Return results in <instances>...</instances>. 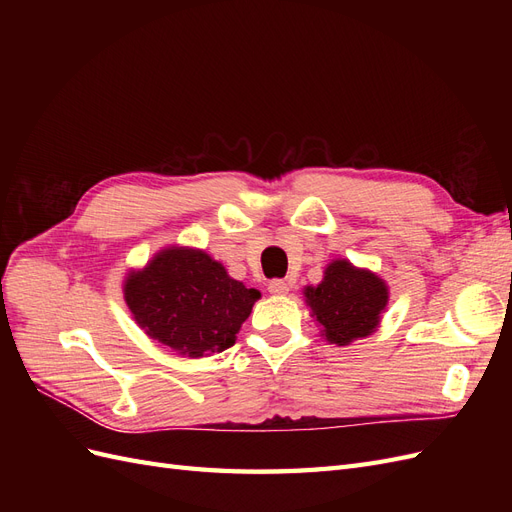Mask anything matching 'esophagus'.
Returning <instances> with one entry per match:
<instances>
[{"label":"esophagus","mask_w":512,"mask_h":512,"mask_svg":"<svg viewBox=\"0 0 512 512\" xmlns=\"http://www.w3.org/2000/svg\"><path fill=\"white\" fill-rule=\"evenodd\" d=\"M290 284L286 280H271L269 282V292L271 294H288Z\"/></svg>","instance_id":"esophagus-1"}]
</instances>
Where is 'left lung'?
Returning a JSON list of instances; mask_svg holds the SVG:
<instances>
[{"label":"left lung","mask_w":512,"mask_h":512,"mask_svg":"<svg viewBox=\"0 0 512 512\" xmlns=\"http://www.w3.org/2000/svg\"><path fill=\"white\" fill-rule=\"evenodd\" d=\"M305 297L322 324V335L346 346L378 327L389 292L378 275L354 269L348 260H335L318 286L305 288Z\"/></svg>","instance_id":"1"}]
</instances>
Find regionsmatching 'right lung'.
<instances>
[{
    "label": "right lung",
    "instance_id": "add662e5",
    "mask_svg": "<svg viewBox=\"0 0 512 512\" xmlns=\"http://www.w3.org/2000/svg\"><path fill=\"white\" fill-rule=\"evenodd\" d=\"M126 303L151 339L179 354L207 356L235 346L260 292L228 277L198 250L170 247L126 282Z\"/></svg>",
    "mask_w": 512,
    "mask_h": 512
}]
</instances>
